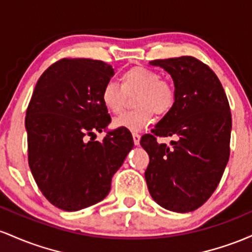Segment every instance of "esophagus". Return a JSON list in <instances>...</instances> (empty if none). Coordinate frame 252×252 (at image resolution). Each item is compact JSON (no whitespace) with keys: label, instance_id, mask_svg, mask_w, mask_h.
Wrapping results in <instances>:
<instances>
[{"label":"esophagus","instance_id":"obj_1","mask_svg":"<svg viewBox=\"0 0 252 252\" xmlns=\"http://www.w3.org/2000/svg\"><path fill=\"white\" fill-rule=\"evenodd\" d=\"M132 137H133V141H134L135 145H139L140 134H139V133H135V132H133V133H132Z\"/></svg>","mask_w":252,"mask_h":252}]
</instances>
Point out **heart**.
Wrapping results in <instances>:
<instances>
[{
  "label": "heart",
  "instance_id": "obj_1",
  "mask_svg": "<svg viewBox=\"0 0 252 252\" xmlns=\"http://www.w3.org/2000/svg\"><path fill=\"white\" fill-rule=\"evenodd\" d=\"M134 111L114 120L115 127L140 131L154 121V115L164 117L174 108L176 88L171 81L160 78L156 70L146 66H132L121 73L120 86L107 81L101 89V101L112 114H121L127 96L135 94Z\"/></svg>",
  "mask_w": 252,
  "mask_h": 252
}]
</instances>
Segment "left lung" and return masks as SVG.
<instances>
[{
  "label": "left lung",
  "instance_id": "8db88e82",
  "mask_svg": "<svg viewBox=\"0 0 252 252\" xmlns=\"http://www.w3.org/2000/svg\"><path fill=\"white\" fill-rule=\"evenodd\" d=\"M171 75L176 101L140 145L150 163L145 180L152 199L172 212L195 211L214 193L230 157L232 128L227 96L213 70L191 56L156 59ZM178 138L172 145L157 137Z\"/></svg>",
  "mask_w": 252,
  "mask_h": 252
}]
</instances>
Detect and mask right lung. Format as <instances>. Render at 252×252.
<instances>
[{
  "instance_id": "add662e5",
  "label": "right lung",
  "mask_w": 252,
  "mask_h": 252,
  "mask_svg": "<svg viewBox=\"0 0 252 252\" xmlns=\"http://www.w3.org/2000/svg\"><path fill=\"white\" fill-rule=\"evenodd\" d=\"M113 73L102 61L59 59L42 72L28 103L30 169L42 195L63 211L103 200L133 148L131 132L124 127L108 132L102 141L88 140L112 120L101 89Z\"/></svg>"
}]
</instances>
